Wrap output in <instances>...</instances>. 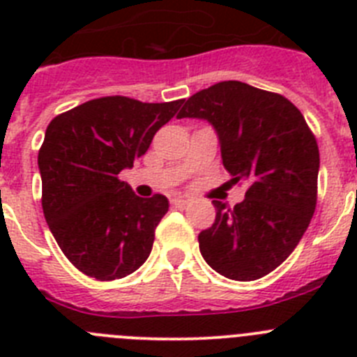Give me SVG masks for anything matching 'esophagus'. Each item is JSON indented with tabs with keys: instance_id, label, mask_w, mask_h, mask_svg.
Returning a JSON list of instances; mask_svg holds the SVG:
<instances>
[{
	"instance_id": "esophagus-1",
	"label": "esophagus",
	"mask_w": 357,
	"mask_h": 357,
	"mask_svg": "<svg viewBox=\"0 0 357 357\" xmlns=\"http://www.w3.org/2000/svg\"><path fill=\"white\" fill-rule=\"evenodd\" d=\"M172 204L175 207H178V209H184V207L189 206V198H185V197H173L172 198Z\"/></svg>"
}]
</instances>
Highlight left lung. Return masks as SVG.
<instances>
[{
	"instance_id": "8db88e82",
	"label": "left lung",
	"mask_w": 357,
	"mask_h": 357,
	"mask_svg": "<svg viewBox=\"0 0 357 357\" xmlns=\"http://www.w3.org/2000/svg\"><path fill=\"white\" fill-rule=\"evenodd\" d=\"M176 118L207 119L232 182L248 185L232 209L213 200L216 220L198 234L204 259L227 279L268 275L295 250L317 207L320 153L304 116L282 94L227 80L188 98Z\"/></svg>"
}]
</instances>
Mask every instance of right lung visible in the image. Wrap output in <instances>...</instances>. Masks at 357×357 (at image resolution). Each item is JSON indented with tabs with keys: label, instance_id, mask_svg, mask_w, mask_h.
<instances>
[{
	"label": "right lung",
	"instance_id": "obj_1",
	"mask_svg": "<svg viewBox=\"0 0 357 357\" xmlns=\"http://www.w3.org/2000/svg\"><path fill=\"white\" fill-rule=\"evenodd\" d=\"M184 100L143 103L103 96L55 116L39 150L43 211L69 263L96 280L135 272L150 255L168 198H141L119 172L132 168Z\"/></svg>",
	"mask_w": 357,
	"mask_h": 357
}]
</instances>
